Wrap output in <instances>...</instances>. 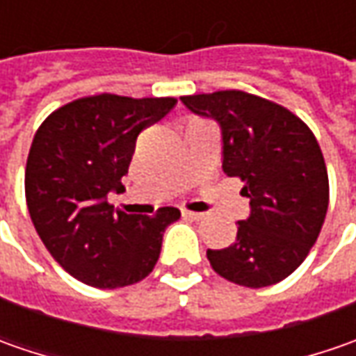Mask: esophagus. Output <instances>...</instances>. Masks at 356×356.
Segmentation results:
<instances>
[{
  "label": "esophagus",
  "mask_w": 356,
  "mask_h": 356,
  "mask_svg": "<svg viewBox=\"0 0 356 356\" xmlns=\"http://www.w3.org/2000/svg\"><path fill=\"white\" fill-rule=\"evenodd\" d=\"M182 216H184V218H188V220H196V222H200V220H204V218H206L204 213L190 212V210H182Z\"/></svg>",
  "instance_id": "obj_1"
}]
</instances>
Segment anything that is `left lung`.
<instances>
[{
    "label": "left lung",
    "instance_id": "left-lung-1",
    "mask_svg": "<svg viewBox=\"0 0 356 356\" xmlns=\"http://www.w3.org/2000/svg\"><path fill=\"white\" fill-rule=\"evenodd\" d=\"M222 127L227 176L243 182L252 213L238 238L208 250L212 269L241 287H267L291 275L319 238L329 208V176L315 134L289 108L245 90L180 97Z\"/></svg>",
    "mask_w": 356,
    "mask_h": 356
}]
</instances>
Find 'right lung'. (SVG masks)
Segmentation results:
<instances>
[{"label":"right lung","mask_w":356,"mask_h":356,"mask_svg":"<svg viewBox=\"0 0 356 356\" xmlns=\"http://www.w3.org/2000/svg\"><path fill=\"white\" fill-rule=\"evenodd\" d=\"M176 104L174 97L90 95L53 111L37 129L25 166V200L47 252L75 280L99 289L143 281L156 266L178 208L124 213L106 202L122 190L136 136Z\"/></svg>","instance_id":"obj_1"}]
</instances>
